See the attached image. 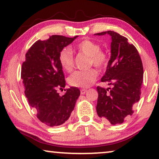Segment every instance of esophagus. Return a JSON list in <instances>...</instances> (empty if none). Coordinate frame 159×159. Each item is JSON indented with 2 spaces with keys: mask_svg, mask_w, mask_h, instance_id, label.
<instances>
[{
  "mask_svg": "<svg viewBox=\"0 0 159 159\" xmlns=\"http://www.w3.org/2000/svg\"><path fill=\"white\" fill-rule=\"evenodd\" d=\"M86 89H81V90H80V93H81V94H85V93H86Z\"/></svg>",
  "mask_w": 159,
  "mask_h": 159,
  "instance_id": "obj_1",
  "label": "esophagus"
}]
</instances>
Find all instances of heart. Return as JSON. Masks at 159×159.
<instances>
[{"label": "heart", "instance_id": "obj_1", "mask_svg": "<svg viewBox=\"0 0 159 159\" xmlns=\"http://www.w3.org/2000/svg\"><path fill=\"white\" fill-rule=\"evenodd\" d=\"M75 50L89 57V65H93L102 69L107 66L108 57L106 53L101 51V46L91 40H84L75 46ZM59 62L61 68L66 72H70L74 66L73 52L70 49L64 48L59 54ZM97 77V72L94 69L84 71H75L68 77V84L78 88H88L93 84Z\"/></svg>", "mask_w": 159, "mask_h": 159}]
</instances>
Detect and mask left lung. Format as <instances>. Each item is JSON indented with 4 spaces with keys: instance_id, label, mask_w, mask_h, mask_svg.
<instances>
[{
    "instance_id": "8db88e82",
    "label": "left lung",
    "mask_w": 159,
    "mask_h": 159,
    "mask_svg": "<svg viewBox=\"0 0 159 159\" xmlns=\"http://www.w3.org/2000/svg\"><path fill=\"white\" fill-rule=\"evenodd\" d=\"M111 37V56L101 81L108 82L111 88L98 86L97 112L111 125L121 124L133 113V105L140 97L143 68L140 55L127 39L113 31L94 35Z\"/></svg>"
}]
</instances>
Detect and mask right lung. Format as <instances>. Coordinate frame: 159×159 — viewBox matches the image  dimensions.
Segmentation results:
<instances>
[{
    "instance_id": "right-lung-1",
    "label": "right lung",
    "mask_w": 159,
    "mask_h": 159,
    "mask_svg": "<svg viewBox=\"0 0 159 159\" xmlns=\"http://www.w3.org/2000/svg\"><path fill=\"white\" fill-rule=\"evenodd\" d=\"M79 36L69 38L52 35L48 39L38 40L26 54L21 66V79L29 104L37 111L40 121L50 127L65 123L74 109L80 90L72 86L64 95L57 89L66 86L59 54Z\"/></svg>"
}]
</instances>
